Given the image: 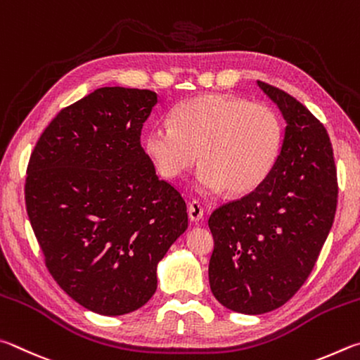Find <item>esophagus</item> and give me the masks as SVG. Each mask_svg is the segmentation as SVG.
Listing matches in <instances>:
<instances>
[{
    "instance_id": "obj_1",
    "label": "esophagus",
    "mask_w": 360,
    "mask_h": 360,
    "mask_svg": "<svg viewBox=\"0 0 360 360\" xmlns=\"http://www.w3.org/2000/svg\"><path fill=\"white\" fill-rule=\"evenodd\" d=\"M188 217H190L191 221H199L204 217V207L200 205L199 200H191L188 204Z\"/></svg>"
}]
</instances>
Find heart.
I'll use <instances>...</instances> for the list:
<instances>
[{
	"mask_svg": "<svg viewBox=\"0 0 360 360\" xmlns=\"http://www.w3.org/2000/svg\"><path fill=\"white\" fill-rule=\"evenodd\" d=\"M170 123L150 126L143 150L156 172L175 180L198 162L199 190L247 194L274 172L285 142V123L272 105L223 93L181 101Z\"/></svg>",
	"mask_w": 360,
	"mask_h": 360,
	"instance_id": "obj_1",
	"label": "heart"
}]
</instances>
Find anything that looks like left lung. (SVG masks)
<instances>
[{
  "label": "left lung",
  "mask_w": 360,
  "mask_h": 360,
  "mask_svg": "<svg viewBox=\"0 0 360 360\" xmlns=\"http://www.w3.org/2000/svg\"><path fill=\"white\" fill-rule=\"evenodd\" d=\"M286 120L280 160L247 196L209 218L215 247L209 281L229 310L261 314L285 305L310 276L337 210V167L324 124L291 94L257 82Z\"/></svg>",
  "instance_id": "1"
}]
</instances>
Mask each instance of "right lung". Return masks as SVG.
I'll list each match as a JSON object with an SVG mask.
<instances>
[{"label": "right lung", "mask_w": 360, "mask_h": 360, "mask_svg": "<svg viewBox=\"0 0 360 360\" xmlns=\"http://www.w3.org/2000/svg\"><path fill=\"white\" fill-rule=\"evenodd\" d=\"M150 90L104 86L61 109L31 151L25 204L46 267L77 304L118 316L147 304L188 228L186 202L141 145Z\"/></svg>", "instance_id": "right-lung-1"}]
</instances>
